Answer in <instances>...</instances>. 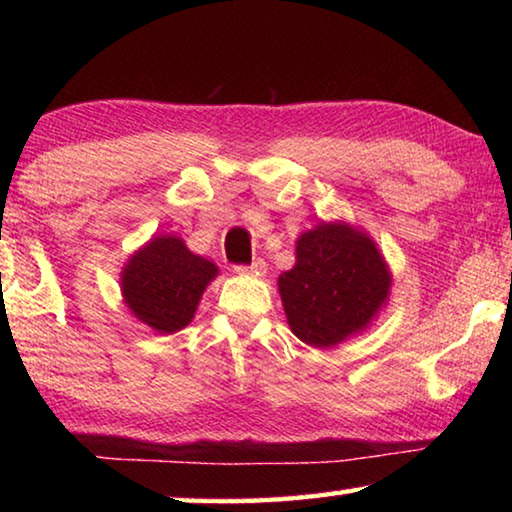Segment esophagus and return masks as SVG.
Here are the masks:
<instances>
[{"label":"esophagus","instance_id":"esophagus-1","mask_svg":"<svg viewBox=\"0 0 512 512\" xmlns=\"http://www.w3.org/2000/svg\"><path fill=\"white\" fill-rule=\"evenodd\" d=\"M266 262L264 259H255L253 264L250 266H235V271L239 273V275H253V277H262L264 273H266Z\"/></svg>","mask_w":512,"mask_h":512}]
</instances>
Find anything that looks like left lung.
<instances>
[{
    "mask_svg": "<svg viewBox=\"0 0 512 512\" xmlns=\"http://www.w3.org/2000/svg\"><path fill=\"white\" fill-rule=\"evenodd\" d=\"M391 282L366 232L320 221L296 241V266L277 277V289L291 332L311 348H332L372 323Z\"/></svg>",
    "mask_w": 512,
    "mask_h": 512,
    "instance_id": "1",
    "label": "left lung"
}]
</instances>
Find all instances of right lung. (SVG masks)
<instances>
[{"instance_id": "obj_1", "label": "right lung", "mask_w": 512, "mask_h": 512, "mask_svg": "<svg viewBox=\"0 0 512 512\" xmlns=\"http://www.w3.org/2000/svg\"><path fill=\"white\" fill-rule=\"evenodd\" d=\"M219 268L194 255L180 237H153L121 271V296L137 320L160 334L192 323L198 302Z\"/></svg>"}]
</instances>
